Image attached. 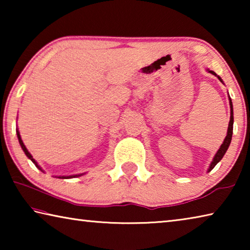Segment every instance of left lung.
Listing matches in <instances>:
<instances>
[{"instance_id":"left-lung-1","label":"left lung","mask_w":250,"mask_h":250,"mask_svg":"<svg viewBox=\"0 0 250 250\" xmlns=\"http://www.w3.org/2000/svg\"><path fill=\"white\" fill-rule=\"evenodd\" d=\"M207 70H208V73L213 74V75H215V76H217L216 74L214 73L213 70H209V69H207ZM217 78H218L219 80H221V82L223 83V80L221 79V77H219V76H217ZM229 104H230V120H229V125H228L227 135H226L225 140H224V142L222 143L221 147H219V149H218L217 153L215 154L213 161H211L210 166H209V167H208V172H210L211 170H213V168L215 167V166H216V164L219 162V161H221V160L223 159L224 154L226 153V151H227V149H228V146H229V145H230L231 137H232V125H234V113H232V104H231V100H230V98H229Z\"/></svg>"}]
</instances>
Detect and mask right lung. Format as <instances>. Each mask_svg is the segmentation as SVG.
<instances>
[{"label": "right lung", "instance_id": "1", "mask_svg": "<svg viewBox=\"0 0 250 250\" xmlns=\"http://www.w3.org/2000/svg\"><path fill=\"white\" fill-rule=\"evenodd\" d=\"M16 134H18V138H19V142H20V145H21V146H22V149H23V151H24V153L26 154V156L27 158L32 161V162L35 164V166L40 168V170H42V168L40 167V166L39 164H37V162L35 160L33 159V156H32V154L29 153L28 152V150L26 149V146H24V143H23V141H22V139H21V134H20V132H19V130H16ZM43 171V170H42ZM80 175H83V174H76V175H69V176H59V179H70V177H76V176H80Z\"/></svg>", "mask_w": 250, "mask_h": 250}]
</instances>
